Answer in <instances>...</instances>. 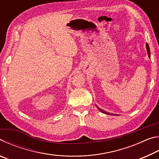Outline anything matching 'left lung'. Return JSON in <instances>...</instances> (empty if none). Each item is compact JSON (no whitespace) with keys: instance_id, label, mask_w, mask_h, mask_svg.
Returning a JSON list of instances; mask_svg holds the SVG:
<instances>
[{"instance_id":"8db88e82","label":"left lung","mask_w":159,"mask_h":159,"mask_svg":"<svg viewBox=\"0 0 159 159\" xmlns=\"http://www.w3.org/2000/svg\"><path fill=\"white\" fill-rule=\"evenodd\" d=\"M146 48H147V53H148V55H149V57L150 58V49H149V45H148L147 43L146 44ZM98 108L99 109V111H100L101 112H102V113H104V114H109V113H107V112H106V111H103V110L102 109H99V107H98Z\"/></svg>"}]
</instances>
